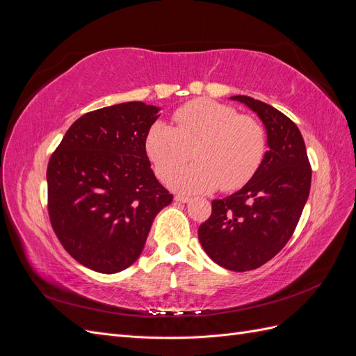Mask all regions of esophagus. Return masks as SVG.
Returning <instances> with one entry per match:
<instances>
[{
    "mask_svg": "<svg viewBox=\"0 0 356 356\" xmlns=\"http://www.w3.org/2000/svg\"><path fill=\"white\" fill-rule=\"evenodd\" d=\"M175 200H177V202H181V203H187V202L190 200V197H188V196H182V195H177V196H175Z\"/></svg>",
    "mask_w": 356,
    "mask_h": 356,
    "instance_id": "34e87169",
    "label": "esophagus"
}]
</instances>
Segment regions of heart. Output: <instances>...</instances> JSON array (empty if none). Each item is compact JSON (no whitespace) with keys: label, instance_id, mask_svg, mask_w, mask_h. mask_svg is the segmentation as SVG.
I'll list each match as a JSON object with an SVG mask.
<instances>
[{"label":"heart","instance_id":"b5f03b06","mask_svg":"<svg viewBox=\"0 0 356 356\" xmlns=\"http://www.w3.org/2000/svg\"><path fill=\"white\" fill-rule=\"evenodd\" d=\"M174 126L156 122L145 136V153L156 175L166 181L193 152L197 163L175 175L178 191L203 193L241 188L260 168L266 153L264 129L254 117L209 99L188 102L172 115Z\"/></svg>","mask_w":356,"mask_h":356}]
</instances>
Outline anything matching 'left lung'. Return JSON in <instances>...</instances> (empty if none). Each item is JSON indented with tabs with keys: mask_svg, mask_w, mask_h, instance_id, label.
<instances>
[{
	"mask_svg": "<svg viewBox=\"0 0 356 356\" xmlns=\"http://www.w3.org/2000/svg\"><path fill=\"white\" fill-rule=\"evenodd\" d=\"M261 118L268 149L251 181L234 195L212 200L199 241L211 260L233 272L270 261L293 236L310 191L312 168L296 123L272 105L232 96Z\"/></svg>",
	"mask_w": 356,
	"mask_h": 356,
	"instance_id": "obj_1",
	"label": "left lung"
}]
</instances>
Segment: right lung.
I'll return each mask as SVG.
<instances>
[{"label": "right lung", "instance_id": "add662e5", "mask_svg": "<svg viewBox=\"0 0 356 356\" xmlns=\"http://www.w3.org/2000/svg\"><path fill=\"white\" fill-rule=\"evenodd\" d=\"M159 108L124 102L75 120L47 166L53 232L80 264L117 273L141 255L156 215L174 196L145 153Z\"/></svg>", "mask_w": 356, "mask_h": 356}]
</instances>
